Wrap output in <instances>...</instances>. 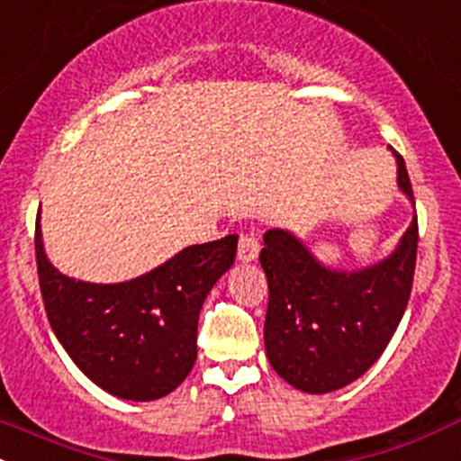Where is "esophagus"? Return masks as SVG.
Segmentation results:
<instances>
[{
    "label": "esophagus",
    "instance_id": "34e87169",
    "mask_svg": "<svg viewBox=\"0 0 461 461\" xmlns=\"http://www.w3.org/2000/svg\"><path fill=\"white\" fill-rule=\"evenodd\" d=\"M259 255V241L255 232H246L240 237V249H237V259L240 262H253Z\"/></svg>",
    "mask_w": 461,
    "mask_h": 461
}]
</instances>
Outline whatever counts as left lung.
<instances>
[{"mask_svg": "<svg viewBox=\"0 0 461 461\" xmlns=\"http://www.w3.org/2000/svg\"><path fill=\"white\" fill-rule=\"evenodd\" d=\"M393 150V149H391ZM397 186L411 206V179L400 153ZM417 259V215L395 250L364 268H333L291 230L264 232L259 262L268 279L266 357L293 388L324 395L362 377L400 326Z\"/></svg>", "mask_w": 461, "mask_h": 461, "instance_id": "8db88e82", "label": "left lung"}]
</instances>
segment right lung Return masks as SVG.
<instances>
[{
	"mask_svg": "<svg viewBox=\"0 0 461 461\" xmlns=\"http://www.w3.org/2000/svg\"><path fill=\"white\" fill-rule=\"evenodd\" d=\"M35 224L46 315L68 357L102 391L131 402L173 393L197 359V320L230 268L237 235L186 246L149 273L117 284L68 277L50 264Z\"/></svg>",
	"mask_w": 461,
	"mask_h": 461,
	"instance_id": "1",
	"label": "right lung"
}]
</instances>
